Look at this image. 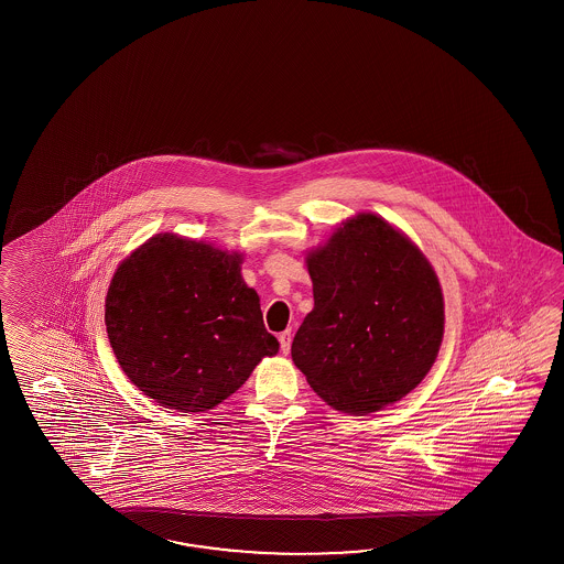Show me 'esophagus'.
Returning <instances> with one entry per match:
<instances>
[{
    "label": "esophagus",
    "instance_id": "esophagus-1",
    "mask_svg": "<svg viewBox=\"0 0 564 564\" xmlns=\"http://www.w3.org/2000/svg\"><path fill=\"white\" fill-rule=\"evenodd\" d=\"M278 340H280V350L288 355L290 352V345H292V335H290V330H284V333H280L278 335Z\"/></svg>",
    "mask_w": 564,
    "mask_h": 564
}]
</instances>
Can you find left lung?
Listing matches in <instances>:
<instances>
[{
  "label": "left lung",
  "instance_id": "obj_1",
  "mask_svg": "<svg viewBox=\"0 0 564 564\" xmlns=\"http://www.w3.org/2000/svg\"><path fill=\"white\" fill-rule=\"evenodd\" d=\"M314 308L292 360L330 408L367 415L411 393L444 338V294L405 234L375 214L343 221L306 256Z\"/></svg>",
  "mask_w": 564,
  "mask_h": 564
}]
</instances>
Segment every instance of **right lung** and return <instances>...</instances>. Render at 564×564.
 Segmentation results:
<instances>
[{
  "label": "right lung",
  "mask_w": 564,
  "mask_h": 564,
  "mask_svg": "<svg viewBox=\"0 0 564 564\" xmlns=\"http://www.w3.org/2000/svg\"><path fill=\"white\" fill-rule=\"evenodd\" d=\"M241 253L156 234L122 260L107 294L108 340L120 369L159 405L199 413L278 352Z\"/></svg>",
  "instance_id": "right-lung-1"
}]
</instances>
